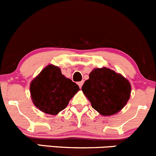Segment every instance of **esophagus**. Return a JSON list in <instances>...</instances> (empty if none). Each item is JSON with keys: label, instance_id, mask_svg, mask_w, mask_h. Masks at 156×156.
Wrapping results in <instances>:
<instances>
[{"label": "esophagus", "instance_id": "1", "mask_svg": "<svg viewBox=\"0 0 156 156\" xmlns=\"http://www.w3.org/2000/svg\"><path fill=\"white\" fill-rule=\"evenodd\" d=\"M83 84H84V81H80V82H78V86H79L80 88H81V87H82Z\"/></svg>", "mask_w": 156, "mask_h": 156}]
</instances>
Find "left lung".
Returning a JSON list of instances; mask_svg holds the SVG:
<instances>
[{
    "instance_id": "obj_1",
    "label": "left lung",
    "mask_w": 156,
    "mask_h": 156,
    "mask_svg": "<svg viewBox=\"0 0 156 156\" xmlns=\"http://www.w3.org/2000/svg\"><path fill=\"white\" fill-rule=\"evenodd\" d=\"M81 90L92 107L103 116L113 115L121 111L131 93L128 80L106 67L93 69Z\"/></svg>"
}]
</instances>
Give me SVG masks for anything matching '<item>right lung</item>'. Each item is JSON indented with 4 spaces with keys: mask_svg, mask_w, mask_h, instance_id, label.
<instances>
[{
    "mask_svg": "<svg viewBox=\"0 0 156 156\" xmlns=\"http://www.w3.org/2000/svg\"><path fill=\"white\" fill-rule=\"evenodd\" d=\"M79 87L64 76L60 68L47 66L30 84L31 98L34 106L46 114L56 115L68 106Z\"/></svg>",
    "mask_w": 156,
    "mask_h": 156,
    "instance_id": "obj_1",
    "label": "right lung"
}]
</instances>
